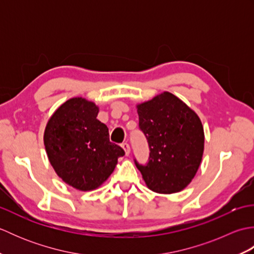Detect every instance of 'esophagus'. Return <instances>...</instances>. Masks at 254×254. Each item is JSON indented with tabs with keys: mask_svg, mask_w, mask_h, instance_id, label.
<instances>
[{
	"mask_svg": "<svg viewBox=\"0 0 254 254\" xmlns=\"http://www.w3.org/2000/svg\"><path fill=\"white\" fill-rule=\"evenodd\" d=\"M122 148L124 149V152H126V155L127 156H128V154H130V152H131V149H130V145H128L127 143H123L122 145Z\"/></svg>",
	"mask_w": 254,
	"mask_h": 254,
	"instance_id": "34e87169",
	"label": "esophagus"
}]
</instances>
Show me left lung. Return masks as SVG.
<instances>
[{
    "label": "left lung",
    "mask_w": 254,
    "mask_h": 254,
    "mask_svg": "<svg viewBox=\"0 0 254 254\" xmlns=\"http://www.w3.org/2000/svg\"><path fill=\"white\" fill-rule=\"evenodd\" d=\"M149 161L136 167L149 190L172 194L195 177L204 153V130L196 112L169 91L136 105Z\"/></svg>",
    "instance_id": "8db88e82"
}]
</instances>
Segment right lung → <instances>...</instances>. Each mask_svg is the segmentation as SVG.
Segmentation results:
<instances>
[{
	"mask_svg": "<svg viewBox=\"0 0 254 254\" xmlns=\"http://www.w3.org/2000/svg\"><path fill=\"white\" fill-rule=\"evenodd\" d=\"M99 107L83 97L66 100L50 117L44 143L56 174L78 191L98 189L115 170L124 150L109 141L97 116Z\"/></svg>",
	"mask_w": 254,
	"mask_h": 254,
	"instance_id": "1",
	"label": "right lung"
}]
</instances>
